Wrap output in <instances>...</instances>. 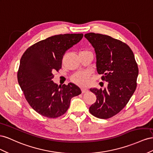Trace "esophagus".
I'll return each instance as SVG.
<instances>
[{"mask_svg": "<svg viewBox=\"0 0 153 153\" xmlns=\"http://www.w3.org/2000/svg\"><path fill=\"white\" fill-rule=\"evenodd\" d=\"M81 91H82V94H85V93L88 92V89H86V88H81Z\"/></svg>", "mask_w": 153, "mask_h": 153, "instance_id": "obj_1", "label": "esophagus"}]
</instances>
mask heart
Segmentation results:
<instances>
[{
    "label": "heart",
    "mask_w": 153,
    "mask_h": 153,
    "mask_svg": "<svg viewBox=\"0 0 153 153\" xmlns=\"http://www.w3.org/2000/svg\"><path fill=\"white\" fill-rule=\"evenodd\" d=\"M83 52H91L89 51L84 50L81 51L79 53ZM89 79V74L86 72H77L71 77V80L75 83L79 85H85L88 83Z\"/></svg>",
    "instance_id": "b5f03b06"
}]
</instances>
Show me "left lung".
<instances>
[{
    "label": "left lung",
    "mask_w": 153,
    "mask_h": 153,
    "mask_svg": "<svg viewBox=\"0 0 153 153\" xmlns=\"http://www.w3.org/2000/svg\"><path fill=\"white\" fill-rule=\"evenodd\" d=\"M85 37L95 49L98 74L108 82L103 90L90 89L97 99L89 111L99 119H109L123 110L136 90L138 65L132 50L122 41L94 33L85 34Z\"/></svg>",
    "instance_id": "8db88e82"
}]
</instances>
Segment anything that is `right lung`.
I'll use <instances>...</instances> for the list:
<instances>
[{
    "label": "right lung",
    "mask_w": 153,
    "mask_h": 153,
    "mask_svg": "<svg viewBox=\"0 0 153 153\" xmlns=\"http://www.w3.org/2000/svg\"><path fill=\"white\" fill-rule=\"evenodd\" d=\"M82 34H58L34 43L20 59L17 79L29 105L39 114L51 119L63 115L71 99L81 94L72 82L58 86L53 73L62 68L63 56L79 42Z\"/></svg>",
    "instance_id": "right-lung-1"
}]
</instances>
